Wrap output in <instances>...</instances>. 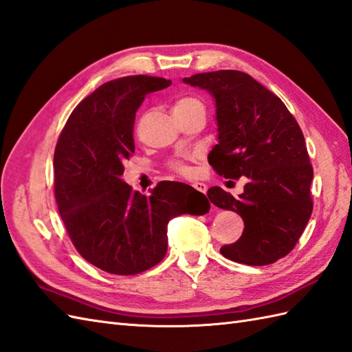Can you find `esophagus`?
Here are the masks:
<instances>
[{
	"instance_id": "obj_1",
	"label": "esophagus",
	"mask_w": 352,
	"mask_h": 352,
	"mask_svg": "<svg viewBox=\"0 0 352 352\" xmlns=\"http://www.w3.org/2000/svg\"><path fill=\"white\" fill-rule=\"evenodd\" d=\"M192 186L195 188L197 191H200V192H206V191H208V185L203 184V182H194Z\"/></svg>"
}]
</instances>
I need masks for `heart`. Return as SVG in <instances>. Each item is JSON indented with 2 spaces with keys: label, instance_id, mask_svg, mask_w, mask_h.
<instances>
[{
  "label": "heart",
  "instance_id": "1",
  "mask_svg": "<svg viewBox=\"0 0 352 352\" xmlns=\"http://www.w3.org/2000/svg\"><path fill=\"white\" fill-rule=\"evenodd\" d=\"M195 107H203L204 109L200 98H197V97H181L179 100H176V102L173 104V111H185V110H191V109H195ZM170 166H171V168L177 171V173H181V175L190 173V168H188V166L181 160L173 161Z\"/></svg>",
  "mask_w": 352,
  "mask_h": 352
}]
</instances>
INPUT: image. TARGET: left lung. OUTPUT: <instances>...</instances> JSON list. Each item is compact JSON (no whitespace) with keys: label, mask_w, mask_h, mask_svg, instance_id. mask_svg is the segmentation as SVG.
<instances>
[{"label":"left lung","mask_w":352,"mask_h":352,"mask_svg":"<svg viewBox=\"0 0 352 352\" xmlns=\"http://www.w3.org/2000/svg\"><path fill=\"white\" fill-rule=\"evenodd\" d=\"M184 82L215 98L218 144L209 164L219 176L248 181L236 199L219 186L208 191L213 204L245 222L241 239L221 254L248 265L278 261L293 251L314 209V170L302 130L282 100L243 72L200 73Z\"/></svg>","instance_id":"1"}]
</instances>
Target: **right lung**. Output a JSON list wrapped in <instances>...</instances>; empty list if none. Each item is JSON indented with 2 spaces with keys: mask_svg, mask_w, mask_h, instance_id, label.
Instances as JSON below:
<instances>
[{
  "mask_svg": "<svg viewBox=\"0 0 352 352\" xmlns=\"http://www.w3.org/2000/svg\"><path fill=\"white\" fill-rule=\"evenodd\" d=\"M152 76L102 83L77 106L55 148V199L67 233L85 260L111 275H137L167 252L170 219L210 209L206 195L182 182H160L151 195L125 184L134 153V119L144 97L170 87Z\"/></svg>",
  "mask_w": 352,
  "mask_h": 352,
  "instance_id": "obj_1",
  "label": "right lung"
}]
</instances>
